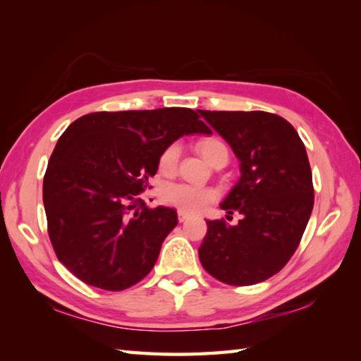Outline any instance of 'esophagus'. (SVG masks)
<instances>
[{
	"mask_svg": "<svg viewBox=\"0 0 361 361\" xmlns=\"http://www.w3.org/2000/svg\"><path fill=\"white\" fill-rule=\"evenodd\" d=\"M188 219H189V214H188V212L178 211V220H180V221H185V220H188Z\"/></svg>",
	"mask_w": 361,
	"mask_h": 361,
	"instance_id": "obj_1",
	"label": "esophagus"
}]
</instances>
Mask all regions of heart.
Wrapping results in <instances>:
<instances>
[{"label": "heart", "instance_id": "1", "mask_svg": "<svg viewBox=\"0 0 361 361\" xmlns=\"http://www.w3.org/2000/svg\"><path fill=\"white\" fill-rule=\"evenodd\" d=\"M197 149L209 164L220 157L228 158L229 153L228 145L219 140V137H204V140L197 144ZM180 155L181 147L178 142H171L166 145L158 158L159 171L164 175L175 173L176 167H178ZM216 198L217 192L212 188L188 185V183H169V185L161 189V200L166 204L190 214L204 211L211 203L216 202Z\"/></svg>", "mask_w": 361, "mask_h": 361}]
</instances>
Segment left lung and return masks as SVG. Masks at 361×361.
Returning a JSON list of instances; mask_svg holds the SVG:
<instances>
[{
	"label": "left lung",
	"mask_w": 361,
	"mask_h": 361,
	"mask_svg": "<svg viewBox=\"0 0 361 361\" xmlns=\"http://www.w3.org/2000/svg\"><path fill=\"white\" fill-rule=\"evenodd\" d=\"M231 145L240 178L221 203L239 212L235 226L206 220L198 248L203 268L228 286H252L281 271L295 255L313 209L307 152L288 121L267 111L198 110Z\"/></svg>",
	"instance_id": "left-lung-1"
}]
</instances>
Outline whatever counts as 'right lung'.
Wrapping results in <instances>:
<instances>
[{"label": "right lung", "mask_w": 361, "mask_h": 361, "mask_svg": "<svg viewBox=\"0 0 361 361\" xmlns=\"http://www.w3.org/2000/svg\"><path fill=\"white\" fill-rule=\"evenodd\" d=\"M192 133L212 132L197 111L169 106L90 113L59 137L43 203L52 248L75 278L121 291L150 273L178 217L147 208L140 194L166 145Z\"/></svg>", "instance_id": "obj_1"}]
</instances>
